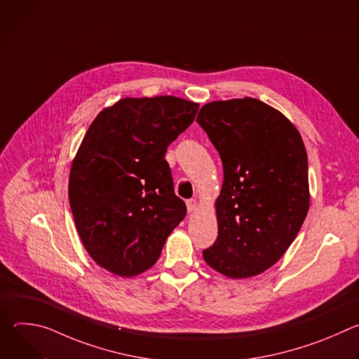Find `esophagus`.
<instances>
[{
	"instance_id": "34e87169",
	"label": "esophagus",
	"mask_w": 359,
	"mask_h": 359,
	"mask_svg": "<svg viewBox=\"0 0 359 359\" xmlns=\"http://www.w3.org/2000/svg\"><path fill=\"white\" fill-rule=\"evenodd\" d=\"M186 204H187V212H189V213H193V212L197 210V201H196V200H193V198H191V200H187Z\"/></svg>"
}]
</instances>
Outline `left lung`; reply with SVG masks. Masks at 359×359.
<instances>
[{
	"label": "left lung",
	"instance_id": "8db88e82",
	"mask_svg": "<svg viewBox=\"0 0 359 359\" xmlns=\"http://www.w3.org/2000/svg\"><path fill=\"white\" fill-rule=\"evenodd\" d=\"M196 122L224 172L216 200L219 236L203 259L229 278L259 276L283 257L310 209L302 137L280 111L248 96L209 102Z\"/></svg>",
	"mask_w": 359,
	"mask_h": 359
}]
</instances>
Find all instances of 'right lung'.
<instances>
[{"label": "right lung", "instance_id": "right-lung-1", "mask_svg": "<svg viewBox=\"0 0 359 359\" xmlns=\"http://www.w3.org/2000/svg\"><path fill=\"white\" fill-rule=\"evenodd\" d=\"M197 111L196 102L170 95L123 97L90 123L68 196L81 241L102 269L121 277L149 270L184 219L165 155Z\"/></svg>", "mask_w": 359, "mask_h": 359}]
</instances>
